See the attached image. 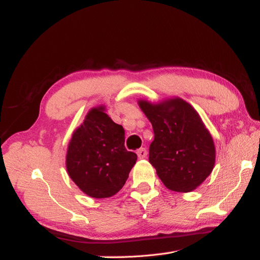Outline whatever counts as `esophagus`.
Here are the masks:
<instances>
[{
    "instance_id": "34e87169",
    "label": "esophagus",
    "mask_w": 260,
    "mask_h": 260,
    "mask_svg": "<svg viewBox=\"0 0 260 260\" xmlns=\"http://www.w3.org/2000/svg\"><path fill=\"white\" fill-rule=\"evenodd\" d=\"M137 156H139V158H144L147 156V151L145 150L144 147L140 148V150H137Z\"/></svg>"
}]
</instances>
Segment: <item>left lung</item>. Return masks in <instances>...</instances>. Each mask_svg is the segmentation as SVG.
Segmentation results:
<instances>
[{"instance_id":"obj_1","label":"left lung","mask_w":260,"mask_h":260,"mask_svg":"<svg viewBox=\"0 0 260 260\" xmlns=\"http://www.w3.org/2000/svg\"><path fill=\"white\" fill-rule=\"evenodd\" d=\"M139 105L153 126L148 161L158 178L175 192L197 189L215 161L213 140L197 110L181 98L159 104L140 101Z\"/></svg>"}]
</instances>
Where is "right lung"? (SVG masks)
Segmentation results:
<instances>
[{
	"label": "right lung",
	"instance_id": "right-lung-1",
	"mask_svg": "<svg viewBox=\"0 0 260 260\" xmlns=\"http://www.w3.org/2000/svg\"><path fill=\"white\" fill-rule=\"evenodd\" d=\"M92 108L73 134L67 158L68 174L79 189L95 199L116 194L128 178L137 155L125 148V131L104 113Z\"/></svg>",
	"mask_w": 260,
	"mask_h": 260
}]
</instances>
